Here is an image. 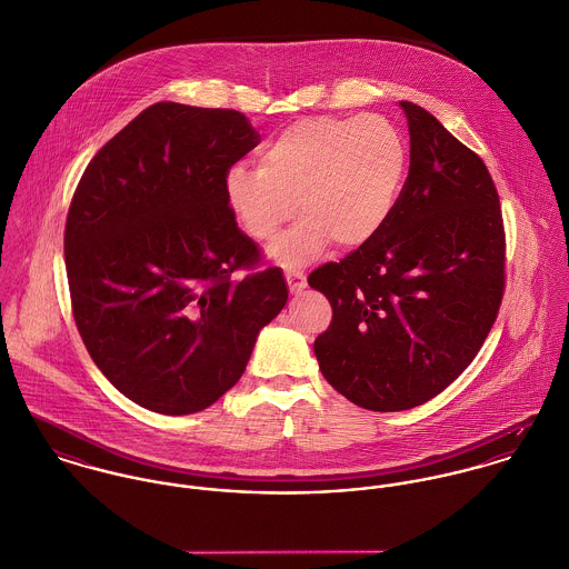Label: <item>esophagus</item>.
Masks as SVG:
<instances>
[{
    "label": "esophagus",
    "mask_w": 569,
    "mask_h": 569,
    "mask_svg": "<svg viewBox=\"0 0 569 569\" xmlns=\"http://www.w3.org/2000/svg\"><path fill=\"white\" fill-rule=\"evenodd\" d=\"M286 281L292 295L301 292L306 288V274L301 270H286Z\"/></svg>",
    "instance_id": "obj_1"
}]
</instances>
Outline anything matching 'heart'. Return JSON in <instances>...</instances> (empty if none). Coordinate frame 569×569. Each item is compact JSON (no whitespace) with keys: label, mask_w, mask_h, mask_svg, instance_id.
Segmentation results:
<instances>
[{"label":"heart","mask_w":569,"mask_h":569,"mask_svg":"<svg viewBox=\"0 0 569 569\" xmlns=\"http://www.w3.org/2000/svg\"><path fill=\"white\" fill-rule=\"evenodd\" d=\"M408 172V146L381 116L306 118L259 152V170H229L227 202L259 244L272 242L299 211L303 220L283 236L272 257L297 266L331 240L360 247L388 222Z\"/></svg>","instance_id":"obj_1"}]
</instances>
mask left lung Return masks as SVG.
<instances>
[{"mask_svg": "<svg viewBox=\"0 0 569 569\" xmlns=\"http://www.w3.org/2000/svg\"><path fill=\"white\" fill-rule=\"evenodd\" d=\"M410 170L378 236L316 268L331 303L315 340L349 401L397 412L437 397L478 356L505 295V222L485 161L412 102Z\"/></svg>", "mask_w": 569, "mask_h": 569, "instance_id": "1", "label": "left lung"}]
</instances>
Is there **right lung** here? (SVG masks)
<instances>
[{"label":"right lung","mask_w":569,"mask_h":569,"mask_svg":"<svg viewBox=\"0 0 569 569\" xmlns=\"http://www.w3.org/2000/svg\"><path fill=\"white\" fill-rule=\"evenodd\" d=\"M244 113L157 102L87 166L64 224L80 338L124 397L191 415L242 378L288 301L279 268L238 229L224 181L259 143Z\"/></svg>","instance_id":"obj_1"}]
</instances>
